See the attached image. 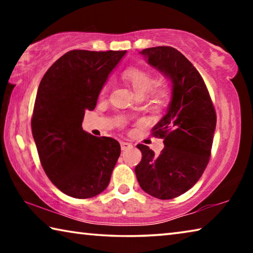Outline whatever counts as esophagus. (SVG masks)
<instances>
[{"label": "esophagus", "instance_id": "obj_1", "mask_svg": "<svg viewBox=\"0 0 253 253\" xmlns=\"http://www.w3.org/2000/svg\"><path fill=\"white\" fill-rule=\"evenodd\" d=\"M132 145L130 143H127V142H122L121 143V147H122V151H127V149L131 148Z\"/></svg>", "mask_w": 253, "mask_h": 253}]
</instances>
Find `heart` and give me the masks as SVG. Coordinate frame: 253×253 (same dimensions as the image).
Instances as JSON below:
<instances>
[{
    "instance_id": "b5f03b06",
    "label": "heart",
    "mask_w": 253,
    "mask_h": 253,
    "mask_svg": "<svg viewBox=\"0 0 253 253\" xmlns=\"http://www.w3.org/2000/svg\"><path fill=\"white\" fill-rule=\"evenodd\" d=\"M124 79L130 85L132 91L137 97H142L145 92H148V101L154 108H161L164 106L169 97V85L164 80L158 81L155 85L150 88L154 84V77L152 72L140 67H130L124 71ZM107 90V84L101 89V95Z\"/></svg>"
}]
</instances>
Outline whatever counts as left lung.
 <instances>
[{
  "label": "left lung",
  "instance_id": "1",
  "mask_svg": "<svg viewBox=\"0 0 253 253\" xmlns=\"http://www.w3.org/2000/svg\"><path fill=\"white\" fill-rule=\"evenodd\" d=\"M148 63L169 77L173 97L168 114L152 129L164 139L158 156L137 145L142 161L135 168L140 187L156 199L170 200L185 193L202 176L211 157L216 114L202 76L172 46L144 49Z\"/></svg>",
  "mask_w": 253,
  "mask_h": 253
}]
</instances>
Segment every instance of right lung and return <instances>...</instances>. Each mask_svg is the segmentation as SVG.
<instances>
[{
	"instance_id": "1",
	"label": "right lung",
	"mask_w": 253,
	"mask_h": 253,
	"mask_svg": "<svg viewBox=\"0 0 253 253\" xmlns=\"http://www.w3.org/2000/svg\"><path fill=\"white\" fill-rule=\"evenodd\" d=\"M125 53L71 50L39 84L31 118L38 154L50 181L72 198L101 193L121 155L116 139L92 136L81 125L84 111L95 109L102 85Z\"/></svg>"
}]
</instances>
